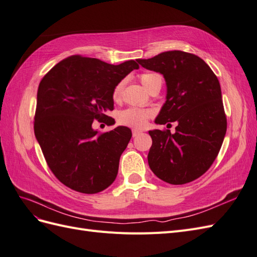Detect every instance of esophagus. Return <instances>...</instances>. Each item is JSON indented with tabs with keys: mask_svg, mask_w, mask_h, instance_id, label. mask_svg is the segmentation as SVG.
I'll list each match as a JSON object with an SVG mask.
<instances>
[{
	"mask_svg": "<svg viewBox=\"0 0 257 257\" xmlns=\"http://www.w3.org/2000/svg\"><path fill=\"white\" fill-rule=\"evenodd\" d=\"M141 134H142V131L136 130V128H134V130H133V137H136V136L141 135Z\"/></svg>",
	"mask_w": 257,
	"mask_h": 257,
	"instance_id": "obj_1",
	"label": "esophagus"
}]
</instances>
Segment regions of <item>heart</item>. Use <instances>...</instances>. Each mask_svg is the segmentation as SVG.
<instances>
[{
    "label": "heart",
    "mask_w": 257,
    "mask_h": 257,
    "mask_svg": "<svg viewBox=\"0 0 257 257\" xmlns=\"http://www.w3.org/2000/svg\"><path fill=\"white\" fill-rule=\"evenodd\" d=\"M141 81H142L144 87L148 90L154 82L162 81V78H161V76L158 74L147 73V74H143L141 76ZM122 88H123L122 82L115 85V88L112 93V96L114 99H118L120 97ZM151 115H152L151 110L139 109V108H128V109L123 110L119 113L118 120L121 124H123V125L133 126V127H143L146 124L148 118H150Z\"/></svg>",
    "instance_id": "b5f03b06"
}]
</instances>
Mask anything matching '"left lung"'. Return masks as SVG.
<instances>
[{
    "instance_id": "obj_1",
    "label": "left lung",
    "mask_w": 257,
    "mask_h": 257,
    "mask_svg": "<svg viewBox=\"0 0 257 257\" xmlns=\"http://www.w3.org/2000/svg\"><path fill=\"white\" fill-rule=\"evenodd\" d=\"M137 62L162 74L166 82V102L154 122L178 123L175 134L168 130L149 131V166L169 184L195 180L212 165L226 134L220 82L203 59L180 50Z\"/></svg>"
}]
</instances>
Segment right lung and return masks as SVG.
<instances>
[{"mask_svg":"<svg viewBox=\"0 0 257 257\" xmlns=\"http://www.w3.org/2000/svg\"><path fill=\"white\" fill-rule=\"evenodd\" d=\"M138 68L134 60L112 65L72 56L42 79L34 133L51 172L67 188L95 194L114 181L132 131L116 126L98 134L92 123L108 118L105 113L113 109L115 85Z\"/></svg>","mask_w":257,"mask_h":257,"instance_id":"right-lung-1","label":"right lung"}]
</instances>
